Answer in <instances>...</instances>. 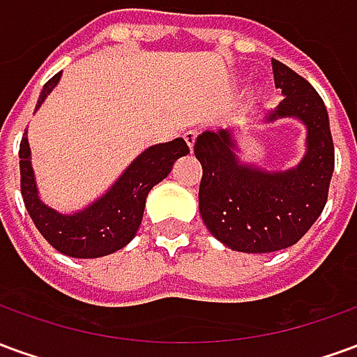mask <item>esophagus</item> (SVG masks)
Instances as JSON below:
<instances>
[{"mask_svg":"<svg viewBox=\"0 0 357 357\" xmlns=\"http://www.w3.org/2000/svg\"><path fill=\"white\" fill-rule=\"evenodd\" d=\"M197 130H187L185 133H183V139H185V143L189 145V149L195 147V141H197Z\"/></svg>","mask_w":357,"mask_h":357,"instance_id":"esophagus-1","label":"esophagus"}]
</instances>
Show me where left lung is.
<instances>
[{"instance_id": "obj_1", "label": "left lung", "mask_w": 357, "mask_h": 357, "mask_svg": "<svg viewBox=\"0 0 357 357\" xmlns=\"http://www.w3.org/2000/svg\"><path fill=\"white\" fill-rule=\"evenodd\" d=\"M283 101L264 122L296 118L306 126V153L294 168L269 172L243 162L229 128L206 130L195 141L202 166L199 210L208 231L237 252L266 255L298 243L325 208L335 147L329 114L319 93L302 76L271 61Z\"/></svg>"}]
</instances>
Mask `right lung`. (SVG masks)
I'll return each mask as SVG.
<instances>
[{
  "label": "right lung",
  "mask_w": 357,
  "mask_h": 357,
  "mask_svg": "<svg viewBox=\"0 0 357 357\" xmlns=\"http://www.w3.org/2000/svg\"><path fill=\"white\" fill-rule=\"evenodd\" d=\"M57 73L43 86L36 110L57 88ZM189 147L183 137L147 147L126 168L120 178L89 202L86 208L63 214L40 199L26 132L20 141V193L28 214L51 247L73 258H101L124 248L135 237L143 220L149 191L172 172L174 162L185 156Z\"/></svg>",
  "instance_id": "add662e5"
}]
</instances>
